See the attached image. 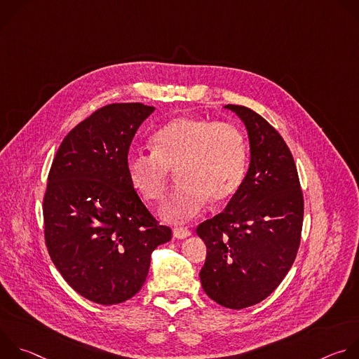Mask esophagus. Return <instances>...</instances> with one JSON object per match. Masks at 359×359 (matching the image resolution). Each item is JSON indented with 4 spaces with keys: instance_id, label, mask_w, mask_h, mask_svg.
<instances>
[{
    "instance_id": "esophagus-1",
    "label": "esophagus",
    "mask_w": 359,
    "mask_h": 359,
    "mask_svg": "<svg viewBox=\"0 0 359 359\" xmlns=\"http://www.w3.org/2000/svg\"><path fill=\"white\" fill-rule=\"evenodd\" d=\"M190 236V230L186 227H175L173 229V237L175 238H186Z\"/></svg>"
}]
</instances>
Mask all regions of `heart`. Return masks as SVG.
<instances>
[{
    "label": "heart",
    "instance_id": "b5f03b06",
    "mask_svg": "<svg viewBox=\"0 0 359 359\" xmlns=\"http://www.w3.org/2000/svg\"><path fill=\"white\" fill-rule=\"evenodd\" d=\"M150 143V155L128 156L126 173L146 201L162 200L169 172L176 173L179 186L159 210L166 222L184 223L200 215L209 200L227 201L244 180L247 142L234 123L183 115L161 126Z\"/></svg>",
    "mask_w": 359,
    "mask_h": 359
}]
</instances>
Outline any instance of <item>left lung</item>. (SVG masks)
I'll return each instance as SVG.
<instances>
[{
  "label": "left lung",
  "instance_id": "obj_1",
  "mask_svg": "<svg viewBox=\"0 0 359 359\" xmlns=\"http://www.w3.org/2000/svg\"><path fill=\"white\" fill-rule=\"evenodd\" d=\"M250 139L248 172L226 209L197 226L208 247L201 287L231 310L259 304L290 271L299 247L304 197L291 151L259 114L227 105Z\"/></svg>",
  "mask_w": 359,
  "mask_h": 359
}]
</instances>
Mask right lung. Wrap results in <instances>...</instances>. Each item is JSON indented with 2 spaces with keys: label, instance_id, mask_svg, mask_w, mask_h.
<instances>
[{
  "label": "right lung",
  "instance_id": "right-lung-1",
  "mask_svg": "<svg viewBox=\"0 0 359 359\" xmlns=\"http://www.w3.org/2000/svg\"><path fill=\"white\" fill-rule=\"evenodd\" d=\"M153 111L137 102L95 111L65 136L48 175L42 210L49 257L96 304L132 298L146 281L151 251L172 238L126 173L129 146Z\"/></svg>",
  "mask_w": 359,
  "mask_h": 359
}]
</instances>
